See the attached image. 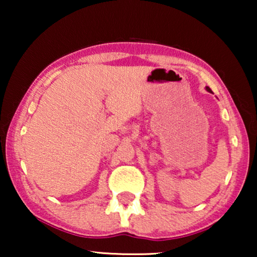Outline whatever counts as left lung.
Listing matches in <instances>:
<instances>
[{"instance_id": "left-lung-1", "label": "left lung", "mask_w": 257, "mask_h": 257, "mask_svg": "<svg viewBox=\"0 0 257 257\" xmlns=\"http://www.w3.org/2000/svg\"><path fill=\"white\" fill-rule=\"evenodd\" d=\"M206 89H207V91H209V92H212V90H210L209 87H206Z\"/></svg>"}]
</instances>
